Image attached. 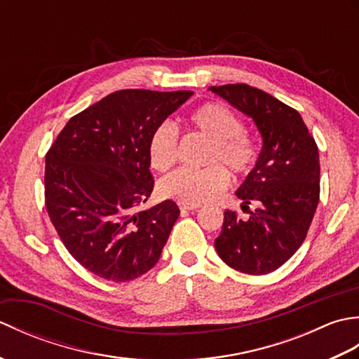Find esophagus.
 I'll use <instances>...</instances> for the list:
<instances>
[{
    "label": "esophagus",
    "mask_w": 359,
    "mask_h": 359,
    "mask_svg": "<svg viewBox=\"0 0 359 359\" xmlns=\"http://www.w3.org/2000/svg\"><path fill=\"white\" fill-rule=\"evenodd\" d=\"M201 205H189V203H179V208L182 210V211H193V210H197L199 208Z\"/></svg>",
    "instance_id": "esophagus-1"
}]
</instances>
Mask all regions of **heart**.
I'll use <instances>...</instances> for the list:
<instances>
[{
  "instance_id": "1",
  "label": "heart",
  "mask_w": 359,
  "mask_h": 359,
  "mask_svg": "<svg viewBox=\"0 0 359 359\" xmlns=\"http://www.w3.org/2000/svg\"><path fill=\"white\" fill-rule=\"evenodd\" d=\"M188 123L210 139L207 162H222L233 172L245 174L256 163L257 151L245 134L241 117L220 103H205L188 116ZM179 133L170 121L160 123L151 134L148 157L152 170L163 172L177 160ZM230 184V174L220 163L202 170H180L158 182V193L165 199L199 205L216 199Z\"/></svg>"
}]
</instances>
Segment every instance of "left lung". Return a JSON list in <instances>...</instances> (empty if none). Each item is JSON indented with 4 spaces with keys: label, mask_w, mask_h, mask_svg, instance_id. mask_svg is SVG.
<instances>
[{
    "label": "left lung",
    "mask_w": 359,
    "mask_h": 359,
    "mask_svg": "<svg viewBox=\"0 0 359 359\" xmlns=\"http://www.w3.org/2000/svg\"><path fill=\"white\" fill-rule=\"evenodd\" d=\"M233 108L253 118L262 137L256 165L236 191L257 202L248 219L224 212L215 241L219 257L247 274L274 271L301 247L319 202V152L302 117L278 98L248 85L211 86Z\"/></svg>",
    "instance_id": "left-lung-1"
}]
</instances>
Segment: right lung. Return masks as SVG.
I'll list each match as a JSON object with an SVG mask.
<instances>
[{"mask_svg":"<svg viewBox=\"0 0 359 359\" xmlns=\"http://www.w3.org/2000/svg\"><path fill=\"white\" fill-rule=\"evenodd\" d=\"M191 90L112 93L67 121L46 154L44 196L72 257L114 282L157 264L180 210L165 201L139 210L154 188L148 144Z\"/></svg>","mask_w":359,"mask_h":359,"instance_id":"obj_1","label":"right lung"}]
</instances>
